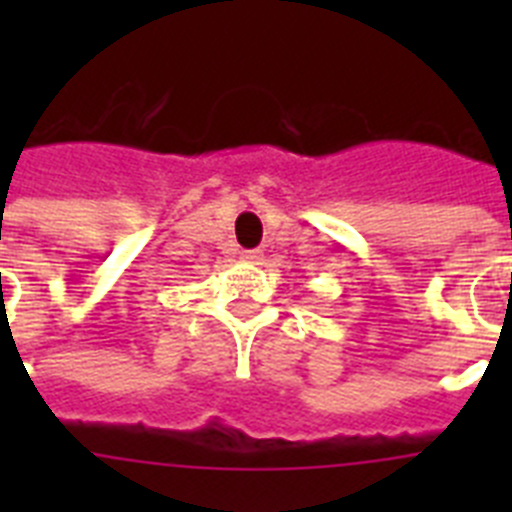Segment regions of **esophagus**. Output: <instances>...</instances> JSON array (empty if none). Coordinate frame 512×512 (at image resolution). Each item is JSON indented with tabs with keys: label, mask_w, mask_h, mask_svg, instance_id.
I'll return each mask as SVG.
<instances>
[{
	"label": "esophagus",
	"mask_w": 512,
	"mask_h": 512,
	"mask_svg": "<svg viewBox=\"0 0 512 512\" xmlns=\"http://www.w3.org/2000/svg\"><path fill=\"white\" fill-rule=\"evenodd\" d=\"M241 259L248 261V264H261V261H264V253H261V251H243Z\"/></svg>",
	"instance_id": "obj_1"
}]
</instances>
